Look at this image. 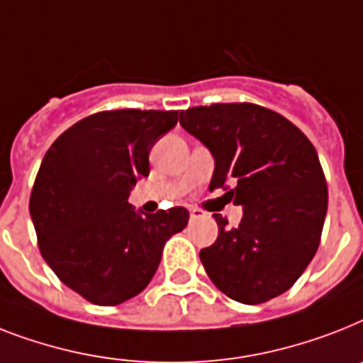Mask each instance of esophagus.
<instances>
[{
  "mask_svg": "<svg viewBox=\"0 0 363 363\" xmlns=\"http://www.w3.org/2000/svg\"><path fill=\"white\" fill-rule=\"evenodd\" d=\"M205 216V212L201 208H190V218L191 220H197V218H203Z\"/></svg>",
  "mask_w": 363,
  "mask_h": 363,
  "instance_id": "obj_1",
  "label": "esophagus"
}]
</instances>
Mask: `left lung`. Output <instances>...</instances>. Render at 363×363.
Listing matches in <instances>:
<instances>
[{
    "label": "left lung",
    "mask_w": 363,
    "mask_h": 363,
    "mask_svg": "<svg viewBox=\"0 0 363 363\" xmlns=\"http://www.w3.org/2000/svg\"><path fill=\"white\" fill-rule=\"evenodd\" d=\"M181 125L214 156L208 188L228 190L244 212L233 229L212 214L216 242L199 252L208 278L242 304L276 298L319 248L328 188L315 147L284 115L250 102L188 108Z\"/></svg>",
    "instance_id": "obj_1"
}]
</instances>
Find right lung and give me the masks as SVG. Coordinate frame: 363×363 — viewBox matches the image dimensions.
<instances>
[{
    "instance_id": "1",
    "label": "right lung",
    "mask_w": 363,
    "mask_h": 363,
    "mask_svg": "<svg viewBox=\"0 0 363 363\" xmlns=\"http://www.w3.org/2000/svg\"><path fill=\"white\" fill-rule=\"evenodd\" d=\"M179 111L113 110L78 121L38 167L29 212L38 250L67 287L96 306L123 304L149 285L188 211L135 212L128 194L149 175V152Z\"/></svg>"
}]
</instances>
